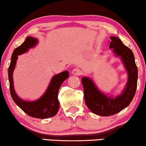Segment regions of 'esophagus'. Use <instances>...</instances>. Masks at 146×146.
<instances>
[{"instance_id": "1", "label": "esophagus", "mask_w": 146, "mask_h": 146, "mask_svg": "<svg viewBox=\"0 0 146 146\" xmlns=\"http://www.w3.org/2000/svg\"><path fill=\"white\" fill-rule=\"evenodd\" d=\"M72 73L74 76H80L81 74V70L78 68H74L72 72Z\"/></svg>"}]
</instances>
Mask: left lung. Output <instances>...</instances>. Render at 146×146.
<instances>
[{"instance_id":"obj_1","label":"left lung","mask_w":146,"mask_h":146,"mask_svg":"<svg viewBox=\"0 0 146 146\" xmlns=\"http://www.w3.org/2000/svg\"><path fill=\"white\" fill-rule=\"evenodd\" d=\"M110 38L111 42L109 48L112 49L115 56L120 58L127 73V81L122 92L116 96H108L90 78L84 76L82 78L86 104L92 112L101 116L115 114L128 106L137 88V68L132 51L117 37Z\"/></svg>"}]
</instances>
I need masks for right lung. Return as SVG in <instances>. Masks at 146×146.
<instances>
[{
	"mask_svg": "<svg viewBox=\"0 0 146 146\" xmlns=\"http://www.w3.org/2000/svg\"><path fill=\"white\" fill-rule=\"evenodd\" d=\"M38 40L34 37L28 36L25 41L15 49L11 56L9 68V80L10 91L12 98L16 104L30 116L39 119L48 118L54 116L58 111L59 102L58 93L63 82L69 77L67 70L58 74L52 78L44 94L39 99L35 101H26L21 98L16 93L14 88L13 72L15 68L18 56L23 54L37 45Z\"/></svg>",
	"mask_w": 146,
	"mask_h": 146,
	"instance_id": "obj_1",
	"label": "right lung"
}]
</instances>
